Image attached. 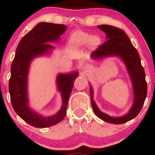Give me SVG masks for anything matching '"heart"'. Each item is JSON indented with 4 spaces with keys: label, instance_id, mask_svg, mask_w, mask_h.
<instances>
[{
    "label": "heart",
    "instance_id": "1",
    "mask_svg": "<svg viewBox=\"0 0 155 155\" xmlns=\"http://www.w3.org/2000/svg\"><path fill=\"white\" fill-rule=\"evenodd\" d=\"M93 39V41L96 42L97 41V38H92L91 35L87 34V33H84L82 32H76L74 33L71 36V41L73 43L76 44L87 43V42L90 41Z\"/></svg>",
    "mask_w": 155,
    "mask_h": 155
}]
</instances>
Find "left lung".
<instances>
[{
  "label": "left lung",
  "instance_id": "8db88e82",
  "mask_svg": "<svg viewBox=\"0 0 155 155\" xmlns=\"http://www.w3.org/2000/svg\"><path fill=\"white\" fill-rule=\"evenodd\" d=\"M97 28L106 34L107 40L92 51V56L101 58L109 55H117L122 58L127 68L133 81L135 92L134 105L127 115L114 118L101 112L93 100V91L90 88L91 104L96 116L105 122L111 124H122L133 120L140 113L143 107L147 94V83L146 81L144 69L140 63V58L138 51L133 47L125 32L117 27L102 25Z\"/></svg>",
  "mask_w": 155,
  "mask_h": 155
}]
</instances>
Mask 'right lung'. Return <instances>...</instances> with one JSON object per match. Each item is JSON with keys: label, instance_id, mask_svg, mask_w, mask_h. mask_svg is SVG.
<instances>
[{"label": "right lung", "instance_id": "obj_1", "mask_svg": "<svg viewBox=\"0 0 155 155\" xmlns=\"http://www.w3.org/2000/svg\"><path fill=\"white\" fill-rule=\"evenodd\" d=\"M65 31V25L39 23L21 39L12 61L8 83L12 107L23 120L35 127H48L54 125L63 120L66 114L69 96L78 73L58 76V89L62 92L63 105L56 115L43 117L31 111L27 106V75L30 62L34 57L43 54L52 48V46L46 43L58 40Z\"/></svg>", "mask_w": 155, "mask_h": 155}]
</instances>
